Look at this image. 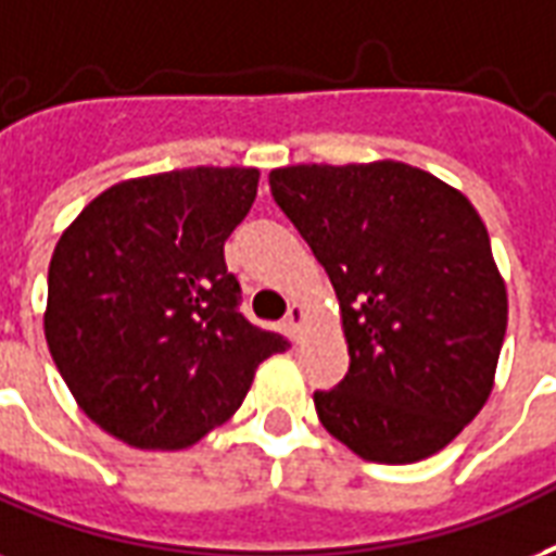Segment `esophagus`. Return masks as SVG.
<instances>
[{
    "instance_id": "1",
    "label": "esophagus",
    "mask_w": 556,
    "mask_h": 556,
    "mask_svg": "<svg viewBox=\"0 0 556 556\" xmlns=\"http://www.w3.org/2000/svg\"><path fill=\"white\" fill-rule=\"evenodd\" d=\"M303 320H306V308L300 306V303H291V306H288V315H286V326L294 341L300 338V326H303Z\"/></svg>"
}]
</instances>
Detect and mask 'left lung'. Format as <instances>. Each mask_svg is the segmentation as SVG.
I'll return each instance as SVG.
<instances>
[{
  "label": "left lung",
  "instance_id": "8db88e82",
  "mask_svg": "<svg viewBox=\"0 0 556 556\" xmlns=\"http://www.w3.org/2000/svg\"><path fill=\"white\" fill-rule=\"evenodd\" d=\"M268 180L341 303L350 370L315 391L324 429L376 464L448 446L484 408L507 329L476 206L396 160L288 165Z\"/></svg>",
  "mask_w": 556,
  "mask_h": 556
}]
</instances>
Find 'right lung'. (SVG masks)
<instances>
[{
    "label": "right lung",
    "instance_id": "right-lung-1",
    "mask_svg": "<svg viewBox=\"0 0 556 556\" xmlns=\"http://www.w3.org/2000/svg\"><path fill=\"white\" fill-rule=\"evenodd\" d=\"M256 168L122 180L63 230L46 344L87 417L137 448H186L248 396L282 334L239 312L224 241L256 201Z\"/></svg>",
    "mask_w": 556,
    "mask_h": 556
}]
</instances>
